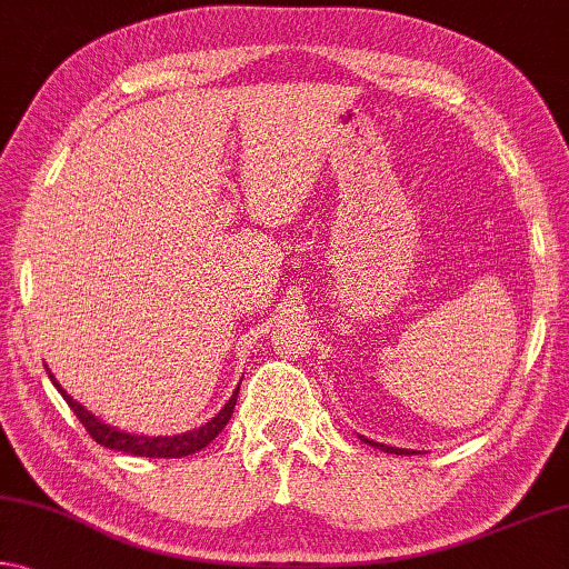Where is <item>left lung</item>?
<instances>
[{
    "label": "left lung",
    "instance_id": "1",
    "mask_svg": "<svg viewBox=\"0 0 569 569\" xmlns=\"http://www.w3.org/2000/svg\"><path fill=\"white\" fill-rule=\"evenodd\" d=\"M362 440H365V443H369V446L385 450V453H395V456H410L412 453V450H408V448H392V446H385V443H375V440H367L365 436H362Z\"/></svg>",
    "mask_w": 569,
    "mask_h": 569
}]
</instances>
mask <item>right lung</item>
<instances>
[{"label":"right lung","mask_w":569,"mask_h":569,"mask_svg":"<svg viewBox=\"0 0 569 569\" xmlns=\"http://www.w3.org/2000/svg\"><path fill=\"white\" fill-rule=\"evenodd\" d=\"M48 377H50V382L58 387V392L62 395V398H66L70 410L76 412V418L83 422V428L90 432V438H93L96 443H101L111 450H123V453L147 456V458H182V456L197 453V450H202L204 446H210L212 440L220 436V430L228 426L230 415H232V410H236L238 392H240V387H238V390L232 392V398L224 402V408L214 415L210 422H204L202 428L187 430V432H182V436H133V432H123V430L106 426V422L98 420L93 412H88L83 405L76 402L66 390H62L56 377H52L50 369H48Z\"/></svg>","instance_id":"add662e5"}]
</instances>
